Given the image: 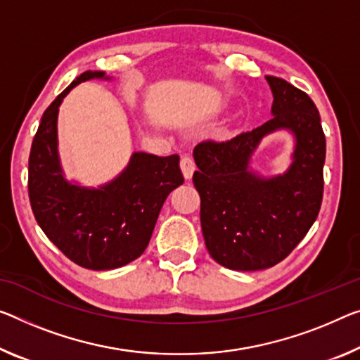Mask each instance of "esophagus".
Masks as SVG:
<instances>
[{
	"label": "esophagus",
	"mask_w": 360,
	"mask_h": 360,
	"mask_svg": "<svg viewBox=\"0 0 360 360\" xmlns=\"http://www.w3.org/2000/svg\"><path fill=\"white\" fill-rule=\"evenodd\" d=\"M180 169H181V172H184L185 179L191 180L193 172H195V169H196L195 161H193L190 156H184V158H181V161H180Z\"/></svg>",
	"instance_id": "obj_1"
}]
</instances>
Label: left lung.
I'll return each instance as SVG.
<instances>
[{
  "label": "left lung",
  "mask_w": 360,
  "mask_h": 360,
  "mask_svg": "<svg viewBox=\"0 0 360 360\" xmlns=\"http://www.w3.org/2000/svg\"><path fill=\"white\" fill-rule=\"evenodd\" d=\"M272 119L229 141H202L193 158L201 196V229L215 262L231 270H262L288 256L317 219L323 196L325 135L306 93L276 77ZM285 129L295 140L283 174L265 177L250 167L265 136Z\"/></svg>",
  "instance_id": "left-lung-1"
}]
</instances>
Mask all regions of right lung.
<instances>
[{
	"mask_svg": "<svg viewBox=\"0 0 360 360\" xmlns=\"http://www.w3.org/2000/svg\"><path fill=\"white\" fill-rule=\"evenodd\" d=\"M93 79L88 70L72 82L43 112L29 158V196L38 225L72 262L90 270H110L140 257L170 191L184 184L180 158L134 153L115 179L84 186L65 179L58 149V114L72 88Z\"/></svg>",
	"mask_w": 360,
	"mask_h": 360,
	"instance_id": "right-lung-1",
	"label": "right lung"
}]
</instances>
